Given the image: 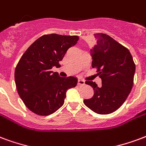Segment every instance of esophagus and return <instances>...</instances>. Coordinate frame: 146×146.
Instances as JSON below:
<instances>
[{
  "label": "esophagus",
  "instance_id": "34e87169",
  "mask_svg": "<svg viewBox=\"0 0 146 146\" xmlns=\"http://www.w3.org/2000/svg\"><path fill=\"white\" fill-rule=\"evenodd\" d=\"M78 84L80 85V86H83V85H85V81L82 80V79H78Z\"/></svg>",
  "mask_w": 146,
  "mask_h": 146
}]
</instances>
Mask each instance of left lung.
<instances>
[{
    "label": "left lung",
    "mask_w": 146,
    "mask_h": 146,
    "mask_svg": "<svg viewBox=\"0 0 146 146\" xmlns=\"http://www.w3.org/2000/svg\"><path fill=\"white\" fill-rule=\"evenodd\" d=\"M96 44L90 50L92 68H97L102 86L86 81L94 90L86 107L99 114H109L121 107L131 91L135 72L132 56L126 47L104 33L94 34Z\"/></svg>",
    "instance_id": "8db88e82"
}]
</instances>
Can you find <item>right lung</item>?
Listing matches in <instances>:
<instances>
[{"label": "right lung", "mask_w": 146, "mask_h": 146, "mask_svg": "<svg viewBox=\"0 0 146 146\" xmlns=\"http://www.w3.org/2000/svg\"><path fill=\"white\" fill-rule=\"evenodd\" d=\"M78 40L77 36L44 35L29 47L18 63L15 81L19 96L29 110L40 116L50 115L62 107L66 92L78 78H62L51 71L60 67L67 50Z\"/></svg>", "instance_id": "1"}]
</instances>
